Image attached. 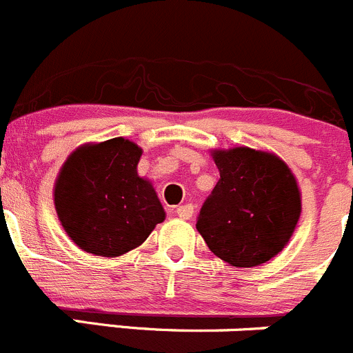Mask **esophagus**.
Listing matches in <instances>:
<instances>
[{"label": "esophagus", "mask_w": 353, "mask_h": 353, "mask_svg": "<svg viewBox=\"0 0 353 353\" xmlns=\"http://www.w3.org/2000/svg\"><path fill=\"white\" fill-rule=\"evenodd\" d=\"M176 214H179L182 220H190L194 214V206L192 204H183V206L176 208Z\"/></svg>", "instance_id": "1"}]
</instances>
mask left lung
<instances>
[{"mask_svg":"<svg viewBox=\"0 0 353 353\" xmlns=\"http://www.w3.org/2000/svg\"><path fill=\"white\" fill-rule=\"evenodd\" d=\"M220 180L204 201L196 229L232 267L265 263L290 243L301 213L296 179L281 157L234 147L213 150Z\"/></svg>","mask_w":353,"mask_h":353,"instance_id":"8db88e82","label":"left lung"}]
</instances>
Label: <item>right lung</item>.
I'll return each instance as SVG.
<instances>
[{
  "label": "right lung",
  "mask_w": 353,
  "mask_h": 353,
  "mask_svg": "<svg viewBox=\"0 0 353 353\" xmlns=\"http://www.w3.org/2000/svg\"><path fill=\"white\" fill-rule=\"evenodd\" d=\"M142 149L117 137L74 150L57 176L53 201L67 236L86 253L121 256L139 248L164 210L137 173Z\"/></svg>",
  "instance_id": "obj_1"
}]
</instances>
